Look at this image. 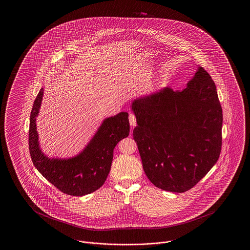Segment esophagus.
<instances>
[{
    "mask_svg": "<svg viewBox=\"0 0 250 250\" xmlns=\"http://www.w3.org/2000/svg\"><path fill=\"white\" fill-rule=\"evenodd\" d=\"M129 123H130V125L132 127H134L136 125V116L132 112H129Z\"/></svg>",
    "mask_w": 250,
    "mask_h": 250,
    "instance_id": "1",
    "label": "esophagus"
}]
</instances>
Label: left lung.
I'll use <instances>...</instances> for the list:
<instances>
[{"instance_id":"left-lung-1","label":"left lung","mask_w":250,"mask_h":250,"mask_svg":"<svg viewBox=\"0 0 250 250\" xmlns=\"http://www.w3.org/2000/svg\"><path fill=\"white\" fill-rule=\"evenodd\" d=\"M131 108L143 169L156 188L189 190L216 163L222 108L214 81L202 66L182 91L166 87L135 99Z\"/></svg>"}]
</instances>
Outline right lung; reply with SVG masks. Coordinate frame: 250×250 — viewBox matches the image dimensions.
Returning <instances> with one entry per match:
<instances>
[{"mask_svg": "<svg viewBox=\"0 0 250 250\" xmlns=\"http://www.w3.org/2000/svg\"><path fill=\"white\" fill-rule=\"evenodd\" d=\"M44 89L36 96L30 117L29 150L38 171L62 193L84 196L100 188L105 183L113 159V150L129 135L128 113L122 111L103 121L95 136L79 155L71 158H49L39 147L36 117Z\"/></svg>", "mask_w": 250, "mask_h": 250, "instance_id": "add662e5", "label": "right lung"}]
</instances>
